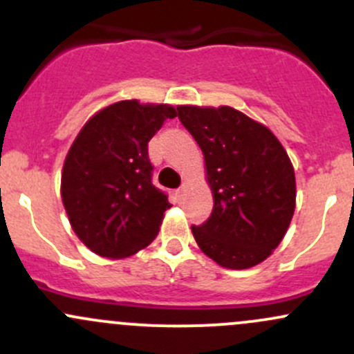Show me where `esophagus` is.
<instances>
[{
  "mask_svg": "<svg viewBox=\"0 0 354 354\" xmlns=\"http://www.w3.org/2000/svg\"><path fill=\"white\" fill-rule=\"evenodd\" d=\"M185 190H187V185H181V187L180 188H178V190H176V194H178V197H183V195H185Z\"/></svg>",
  "mask_w": 354,
  "mask_h": 354,
  "instance_id": "1",
  "label": "esophagus"
}]
</instances>
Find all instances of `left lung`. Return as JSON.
Here are the masks:
<instances>
[{"instance_id": "obj_1", "label": "left lung", "mask_w": 354, "mask_h": 354, "mask_svg": "<svg viewBox=\"0 0 354 354\" xmlns=\"http://www.w3.org/2000/svg\"><path fill=\"white\" fill-rule=\"evenodd\" d=\"M178 118L202 149L212 214L192 226L205 255L227 269H248L272 253L295 212L291 160L272 131L240 111L178 106Z\"/></svg>"}]
</instances>
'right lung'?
I'll return each mask as SVG.
<instances>
[{
    "mask_svg": "<svg viewBox=\"0 0 354 354\" xmlns=\"http://www.w3.org/2000/svg\"><path fill=\"white\" fill-rule=\"evenodd\" d=\"M176 109L121 101L99 111L68 151L62 198L85 246L101 257L137 253L157 236L167 195L152 183L147 144Z\"/></svg>",
    "mask_w": 354,
    "mask_h": 354,
    "instance_id": "1",
    "label": "right lung"
}]
</instances>
